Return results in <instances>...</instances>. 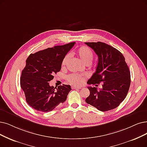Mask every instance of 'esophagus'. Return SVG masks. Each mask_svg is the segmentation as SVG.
I'll list each match as a JSON object with an SVG mask.
<instances>
[{
  "mask_svg": "<svg viewBox=\"0 0 147 147\" xmlns=\"http://www.w3.org/2000/svg\"><path fill=\"white\" fill-rule=\"evenodd\" d=\"M72 88L73 89H81V87H78V86H72Z\"/></svg>",
  "mask_w": 147,
  "mask_h": 147,
  "instance_id": "34e87169",
  "label": "esophagus"
}]
</instances>
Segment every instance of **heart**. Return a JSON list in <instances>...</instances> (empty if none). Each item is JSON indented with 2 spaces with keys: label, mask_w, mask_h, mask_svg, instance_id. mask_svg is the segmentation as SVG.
Listing matches in <instances>:
<instances>
[{
  "label": "heart",
  "mask_w": 147,
  "mask_h": 147,
  "mask_svg": "<svg viewBox=\"0 0 147 147\" xmlns=\"http://www.w3.org/2000/svg\"><path fill=\"white\" fill-rule=\"evenodd\" d=\"M77 54L81 61L84 64H90L93 59V53L92 50L87 46H81L77 51ZM70 58V54H67L63 58L61 61V66L63 67H65ZM67 80L70 84L80 85L82 84L84 78L81 75L72 74L67 76Z\"/></svg>",
  "instance_id": "1"
}]
</instances>
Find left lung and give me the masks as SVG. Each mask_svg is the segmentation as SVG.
Wrapping results in <instances>:
<instances>
[{"instance_id":"obj_1","label":"left lung","mask_w":147,"mask_h":147,"mask_svg":"<svg viewBox=\"0 0 147 147\" xmlns=\"http://www.w3.org/2000/svg\"><path fill=\"white\" fill-rule=\"evenodd\" d=\"M98 57L96 72L88 80L89 84L103 83L102 88L88 87L90 95L86 102L98 110L106 111L118 107L124 100L131 79L128 66L121 52L103 42H86Z\"/></svg>"}]
</instances>
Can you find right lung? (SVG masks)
I'll return each mask as SVG.
<instances>
[{
	"instance_id": "right-lung-1",
	"label": "right lung",
	"mask_w": 147,
	"mask_h": 147,
	"mask_svg": "<svg viewBox=\"0 0 147 147\" xmlns=\"http://www.w3.org/2000/svg\"><path fill=\"white\" fill-rule=\"evenodd\" d=\"M75 43L49 48L28 57L22 72L20 86L26 102L34 109L48 112L66 100L71 90L70 86L63 84L54 88L49 82L55 74L60 71L63 58Z\"/></svg>"
}]
</instances>
